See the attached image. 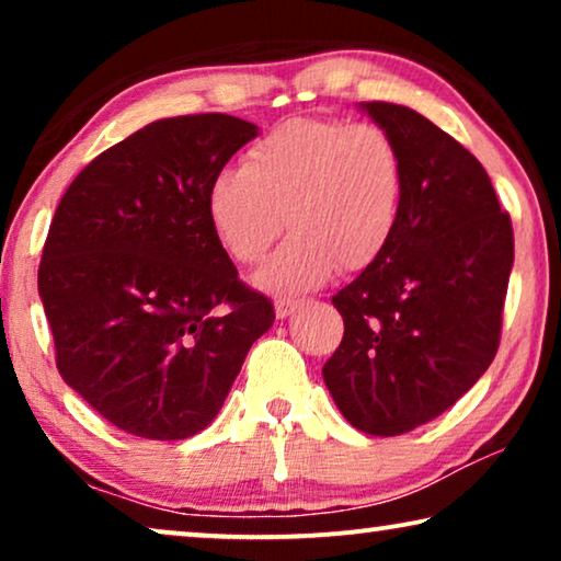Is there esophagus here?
I'll return each mask as SVG.
<instances>
[{"mask_svg": "<svg viewBox=\"0 0 561 561\" xmlns=\"http://www.w3.org/2000/svg\"><path fill=\"white\" fill-rule=\"evenodd\" d=\"M298 306H301V301H296V298H278V301H275V317L286 319L298 309Z\"/></svg>", "mask_w": 561, "mask_h": 561, "instance_id": "obj_1", "label": "esophagus"}]
</instances>
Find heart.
Listing matches in <instances>:
<instances>
[{"label":"heart","instance_id":"1","mask_svg":"<svg viewBox=\"0 0 561 561\" xmlns=\"http://www.w3.org/2000/svg\"><path fill=\"white\" fill-rule=\"evenodd\" d=\"M403 206V160L393 137L370 122L288 119L244 150L242 171H221L206 214L221 248L257 265L290 234L257 286L278 296L324 283L336 267L365 271L393 240Z\"/></svg>","mask_w":561,"mask_h":561}]
</instances>
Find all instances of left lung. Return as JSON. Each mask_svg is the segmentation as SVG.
<instances>
[{"label": "left lung", "mask_w": 561, "mask_h": 561, "mask_svg": "<svg viewBox=\"0 0 561 561\" xmlns=\"http://www.w3.org/2000/svg\"><path fill=\"white\" fill-rule=\"evenodd\" d=\"M365 110L401 152L403 206L382 255L332 296L344 336L324 382L352 426L398 436L451 409L493 363L513 227L455 137L409 106Z\"/></svg>", "instance_id": "obj_1"}]
</instances>
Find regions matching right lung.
Listing matches in <instances>:
<instances>
[{"instance_id":"add662e5","label":"right lung","mask_w":561,"mask_h":561,"mask_svg":"<svg viewBox=\"0 0 561 561\" xmlns=\"http://www.w3.org/2000/svg\"><path fill=\"white\" fill-rule=\"evenodd\" d=\"M257 135L229 114L158 119L66 188L37 267L56 367L91 409L142 439H186L217 416L271 298L240 280L206 191Z\"/></svg>"}]
</instances>
